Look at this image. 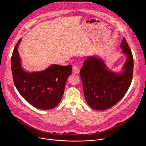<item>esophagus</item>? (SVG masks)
Returning a JSON list of instances; mask_svg holds the SVG:
<instances>
[{
    "instance_id": "1",
    "label": "esophagus",
    "mask_w": 146,
    "mask_h": 146,
    "mask_svg": "<svg viewBox=\"0 0 146 146\" xmlns=\"http://www.w3.org/2000/svg\"><path fill=\"white\" fill-rule=\"evenodd\" d=\"M72 71L74 73L76 74H78L79 72H80V68H79L78 66L76 64H74L72 68Z\"/></svg>"
}]
</instances>
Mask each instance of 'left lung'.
Wrapping results in <instances>:
<instances>
[{"mask_svg":"<svg viewBox=\"0 0 146 146\" xmlns=\"http://www.w3.org/2000/svg\"><path fill=\"white\" fill-rule=\"evenodd\" d=\"M121 48L127 56L123 72L117 74L106 67L104 61L96 56L88 57L80 71L87 103L96 110H108L126 94L132 81L133 57L123 37Z\"/></svg>","mask_w":146,"mask_h":146,"instance_id":"left-lung-1","label":"left lung"}]
</instances>
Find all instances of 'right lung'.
<instances>
[{
  "instance_id": "1",
  "label": "right lung",
  "mask_w": 146,
  "mask_h": 146,
  "mask_svg": "<svg viewBox=\"0 0 146 146\" xmlns=\"http://www.w3.org/2000/svg\"><path fill=\"white\" fill-rule=\"evenodd\" d=\"M21 40L15 45L11 59L14 84L20 95L33 107L39 110L54 108L63 95L67 78L72 74V65L53 64L41 72H25L17 50Z\"/></svg>"
}]
</instances>
